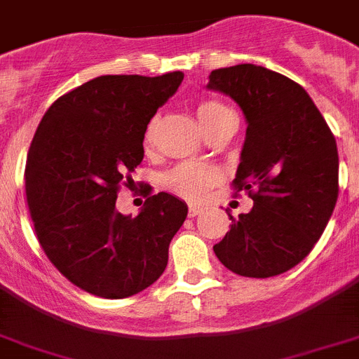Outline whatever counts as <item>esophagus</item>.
<instances>
[{"label":"esophagus","instance_id":"34e87169","mask_svg":"<svg viewBox=\"0 0 359 359\" xmlns=\"http://www.w3.org/2000/svg\"><path fill=\"white\" fill-rule=\"evenodd\" d=\"M200 212H201L200 207H196V205H191V207H189V216H191V217L198 216Z\"/></svg>","mask_w":359,"mask_h":359}]
</instances>
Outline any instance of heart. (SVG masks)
<instances>
[{"label": "heart", "instance_id": "1", "mask_svg": "<svg viewBox=\"0 0 359 359\" xmlns=\"http://www.w3.org/2000/svg\"><path fill=\"white\" fill-rule=\"evenodd\" d=\"M196 118L200 121L205 134H210L214 128L222 127L229 119H234L232 112L225 103L217 100H203L196 105ZM156 118L147 125L143 143L145 147H152L156 133ZM222 180V172L214 165L209 163H182L172 168L165 176V185L174 194L182 196L189 201H201L207 198L212 187H216Z\"/></svg>", "mask_w": 359, "mask_h": 359}]
</instances>
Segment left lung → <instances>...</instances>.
I'll return each mask as SVG.
<instances>
[{
  "label": "left lung",
  "mask_w": 359,
  "mask_h": 359,
  "mask_svg": "<svg viewBox=\"0 0 359 359\" xmlns=\"http://www.w3.org/2000/svg\"><path fill=\"white\" fill-rule=\"evenodd\" d=\"M210 90L223 92L247 119L236 192L252 198L250 212L232 219L214 245L229 271L271 278L296 267L325 231L338 200V147L305 88L265 67L210 72Z\"/></svg>",
  "instance_id": "left-lung-1"
}]
</instances>
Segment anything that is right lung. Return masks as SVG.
Segmentation results:
<instances>
[{
  "instance_id": "right-lung-1",
  "label": "right lung",
  "mask_w": 359,
  "mask_h": 359,
  "mask_svg": "<svg viewBox=\"0 0 359 359\" xmlns=\"http://www.w3.org/2000/svg\"><path fill=\"white\" fill-rule=\"evenodd\" d=\"M182 81L180 70L100 76L57 97L34 134L25 167L34 231L52 265L94 296H134L167 267L187 205L158 192L130 217L116 200L134 183L147 125Z\"/></svg>"
}]
</instances>
